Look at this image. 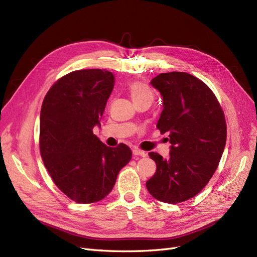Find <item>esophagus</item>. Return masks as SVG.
<instances>
[{
    "mask_svg": "<svg viewBox=\"0 0 257 257\" xmlns=\"http://www.w3.org/2000/svg\"><path fill=\"white\" fill-rule=\"evenodd\" d=\"M133 154H134V155H139V157H143V158H145L146 155H147L146 152L137 149V148H135V149H133Z\"/></svg>",
    "mask_w": 257,
    "mask_h": 257,
    "instance_id": "obj_1",
    "label": "esophagus"
}]
</instances>
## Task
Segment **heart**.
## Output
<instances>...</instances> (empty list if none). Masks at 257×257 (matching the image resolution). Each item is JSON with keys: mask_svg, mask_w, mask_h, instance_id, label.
<instances>
[{"mask_svg": "<svg viewBox=\"0 0 257 257\" xmlns=\"http://www.w3.org/2000/svg\"><path fill=\"white\" fill-rule=\"evenodd\" d=\"M128 92L135 104L138 102L152 103L153 97H154L152 90L148 87L145 82H142V81H134L130 83Z\"/></svg>", "mask_w": 257, "mask_h": 257, "instance_id": "heart-1", "label": "heart"}]
</instances>
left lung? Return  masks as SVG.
<instances>
[{"instance_id":"obj_1","label":"left lung","mask_w":257,"mask_h":257,"mask_svg":"<svg viewBox=\"0 0 257 257\" xmlns=\"http://www.w3.org/2000/svg\"><path fill=\"white\" fill-rule=\"evenodd\" d=\"M163 97L158 121L169 134V158L150 152L157 172L146 182L151 195L164 203L188 200L203 190L219 165L226 144V122L208 85L191 74L163 73L150 81Z\"/></svg>"}]
</instances>
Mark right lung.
I'll list each match as a JSON object with an SVG mask.
<instances>
[{"label": "right lung", "instance_id": "right-lung-1", "mask_svg": "<svg viewBox=\"0 0 257 257\" xmlns=\"http://www.w3.org/2000/svg\"><path fill=\"white\" fill-rule=\"evenodd\" d=\"M113 87L111 72L81 69L60 78L44 98L42 159L53 182L76 203H96L106 197L132 159L126 145L107 147L93 134V127L100 126Z\"/></svg>", "mask_w": 257, "mask_h": 257}]
</instances>
